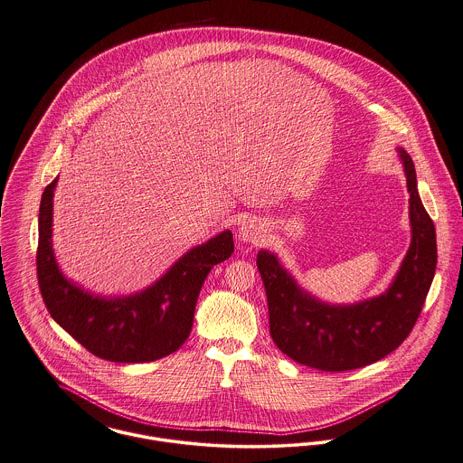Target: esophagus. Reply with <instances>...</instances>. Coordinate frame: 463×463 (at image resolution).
<instances>
[{
    "label": "esophagus",
    "mask_w": 463,
    "mask_h": 463,
    "mask_svg": "<svg viewBox=\"0 0 463 463\" xmlns=\"http://www.w3.org/2000/svg\"><path fill=\"white\" fill-rule=\"evenodd\" d=\"M239 237H241V241L249 242V244H261L265 235H263V230H261L260 222H256L252 219H247L239 228Z\"/></svg>",
    "instance_id": "obj_1"
}]
</instances>
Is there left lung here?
Listing matches in <instances>:
<instances>
[{"label":"left lung","mask_w":463,"mask_h":463,"mask_svg":"<svg viewBox=\"0 0 463 463\" xmlns=\"http://www.w3.org/2000/svg\"><path fill=\"white\" fill-rule=\"evenodd\" d=\"M399 153L411 193L412 242L384 295L345 307L321 304L295 284L272 252H258L270 335L284 354L302 365L325 372L362 369L395 351L421 314L437 265L435 226L416 189L414 163L403 149Z\"/></svg>","instance_id":"left-lung-1"}]
</instances>
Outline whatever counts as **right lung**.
<instances>
[{"label":"right lung","instance_id":"1","mask_svg":"<svg viewBox=\"0 0 463 463\" xmlns=\"http://www.w3.org/2000/svg\"><path fill=\"white\" fill-rule=\"evenodd\" d=\"M45 187L38 214L36 278L54 321L94 356L116 364L155 362L189 337L196 300L211 269L233 252L232 232L191 249L149 289L128 298H98L62 278L52 252V198Z\"/></svg>","mask_w":463,"mask_h":463}]
</instances>
